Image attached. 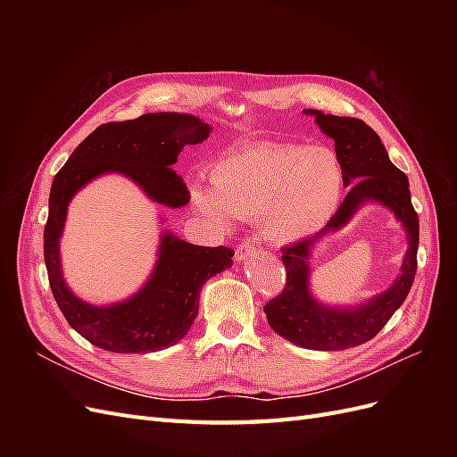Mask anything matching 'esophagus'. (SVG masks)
<instances>
[{
  "label": "esophagus",
  "instance_id": "34e87169",
  "mask_svg": "<svg viewBox=\"0 0 457 457\" xmlns=\"http://www.w3.org/2000/svg\"><path fill=\"white\" fill-rule=\"evenodd\" d=\"M255 253H257V245L253 242H250V240H245V242L240 244V247L237 250V259L238 261H245V259L253 257Z\"/></svg>",
  "mask_w": 457,
  "mask_h": 457
}]
</instances>
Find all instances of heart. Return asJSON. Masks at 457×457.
Returning <instances> with one entry per match:
<instances>
[{"label":"heart","instance_id":"heart-1","mask_svg":"<svg viewBox=\"0 0 457 457\" xmlns=\"http://www.w3.org/2000/svg\"><path fill=\"white\" fill-rule=\"evenodd\" d=\"M213 191L195 183L196 212L215 223L228 213L262 220L274 242H297L320 230L336 213L343 170L324 146L261 143L220 158L212 170Z\"/></svg>","mask_w":457,"mask_h":457}]
</instances>
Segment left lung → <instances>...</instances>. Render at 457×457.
Here are the masks:
<instances>
[{"label": "left lung", "instance_id": "obj_1", "mask_svg": "<svg viewBox=\"0 0 457 457\" xmlns=\"http://www.w3.org/2000/svg\"><path fill=\"white\" fill-rule=\"evenodd\" d=\"M336 143L349 195L328 225L311 238L282 247L286 286L265 305L270 328L297 347L312 351H343L376 337L403 305L418 270L420 219L411 205L408 177L389 160L379 135L358 118L331 116L320 110H303ZM378 201L395 213L407 230L409 250L401 274L392 287L354 308L324 306L310 294V255L313 245L329 231L342 228L362 204Z\"/></svg>", "mask_w": 457, "mask_h": 457}]
</instances>
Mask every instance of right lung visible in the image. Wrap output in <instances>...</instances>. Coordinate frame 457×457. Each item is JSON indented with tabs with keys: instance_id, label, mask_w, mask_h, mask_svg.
Instances as JSON below:
<instances>
[{
	"instance_id": "1",
	"label": "right lung",
	"mask_w": 457,
	"mask_h": 457,
	"mask_svg": "<svg viewBox=\"0 0 457 457\" xmlns=\"http://www.w3.org/2000/svg\"><path fill=\"white\" fill-rule=\"evenodd\" d=\"M210 133V123L179 112L103 123L54 175L44 230L49 286L68 324L95 347L123 354L156 353L181 341L198 316L202 286L232 267L234 252L227 245L188 244L165 230L154 270L139 292L112 305H91L72 294L62 276L59 242L68 204L93 179L120 173L139 185L152 202L183 207L190 200L188 190L171 165L187 145H198Z\"/></svg>"
}]
</instances>
